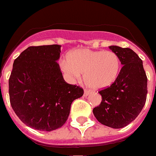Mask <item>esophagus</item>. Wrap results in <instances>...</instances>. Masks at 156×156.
Listing matches in <instances>:
<instances>
[{"label":"esophagus","mask_w":156,"mask_h":156,"mask_svg":"<svg viewBox=\"0 0 156 156\" xmlns=\"http://www.w3.org/2000/svg\"><path fill=\"white\" fill-rule=\"evenodd\" d=\"M89 94H90V90H85V91H84V96H85V97H87Z\"/></svg>","instance_id":"34e87169"}]
</instances>
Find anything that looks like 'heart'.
<instances>
[{
    "label": "heart",
    "mask_w": 156,
    "mask_h": 156,
    "mask_svg": "<svg viewBox=\"0 0 156 156\" xmlns=\"http://www.w3.org/2000/svg\"><path fill=\"white\" fill-rule=\"evenodd\" d=\"M60 68L70 80H78L83 73L84 81L94 90L111 87L118 79L121 60L113 51L77 48L60 61Z\"/></svg>",
    "instance_id": "obj_1"
}]
</instances>
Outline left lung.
<instances>
[{
	"label": "left lung",
	"mask_w": 156,
	"mask_h": 156,
	"mask_svg": "<svg viewBox=\"0 0 156 156\" xmlns=\"http://www.w3.org/2000/svg\"><path fill=\"white\" fill-rule=\"evenodd\" d=\"M109 48L119 55L122 67L115 82L99 91L102 99L93 114L101 124L121 129L133 122L145 104L147 76L141 58L131 48Z\"/></svg>",
	"instance_id": "left-lung-1"
}]
</instances>
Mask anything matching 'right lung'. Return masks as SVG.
Segmentation results:
<instances>
[{
    "mask_svg": "<svg viewBox=\"0 0 156 156\" xmlns=\"http://www.w3.org/2000/svg\"><path fill=\"white\" fill-rule=\"evenodd\" d=\"M61 46H31L14 60L9 78L10 102L20 120L30 128L52 131L68 119L74 100L83 89L64 80L57 63Z\"/></svg>",
    "mask_w": 156,
    "mask_h": 156,
    "instance_id": "obj_1",
    "label": "right lung"
}]
</instances>
